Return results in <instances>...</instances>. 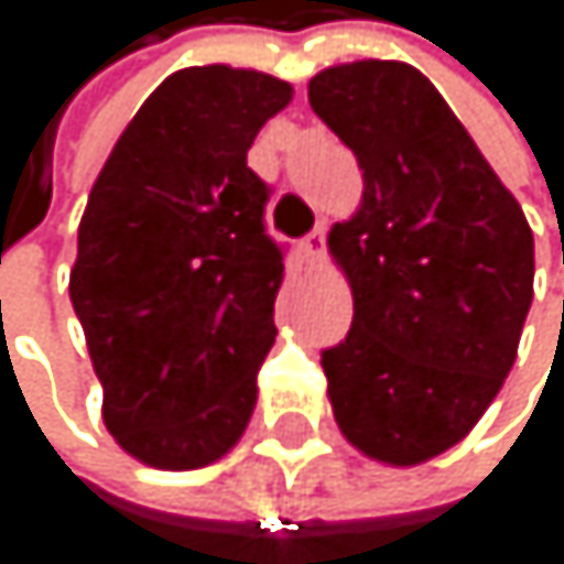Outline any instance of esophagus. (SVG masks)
<instances>
[{
  "instance_id": "34e87169",
  "label": "esophagus",
  "mask_w": 564,
  "mask_h": 564,
  "mask_svg": "<svg viewBox=\"0 0 564 564\" xmlns=\"http://www.w3.org/2000/svg\"><path fill=\"white\" fill-rule=\"evenodd\" d=\"M324 240H328V223H321L311 236H304L301 250H304L307 263H321L324 260Z\"/></svg>"
}]
</instances>
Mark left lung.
I'll use <instances>...</instances> for the list:
<instances>
[{
    "instance_id": "obj_1",
    "label": "left lung",
    "mask_w": 564,
    "mask_h": 564,
    "mask_svg": "<svg viewBox=\"0 0 564 564\" xmlns=\"http://www.w3.org/2000/svg\"><path fill=\"white\" fill-rule=\"evenodd\" d=\"M358 159L361 206L328 247L355 317L321 351L335 420L365 457L413 467L460 443L501 392L534 297V236L440 90L358 59L307 84Z\"/></svg>"
}]
</instances>
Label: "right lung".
Wrapping results in <instances>:
<instances>
[{
    "label": "right lung",
    "instance_id": "obj_1",
    "mask_svg": "<svg viewBox=\"0 0 564 564\" xmlns=\"http://www.w3.org/2000/svg\"><path fill=\"white\" fill-rule=\"evenodd\" d=\"M291 94L270 74L185 67L138 107L90 188L70 301L104 426L148 467H206L253 416L284 250L247 151Z\"/></svg>",
    "mask_w": 564,
    "mask_h": 564
}]
</instances>
